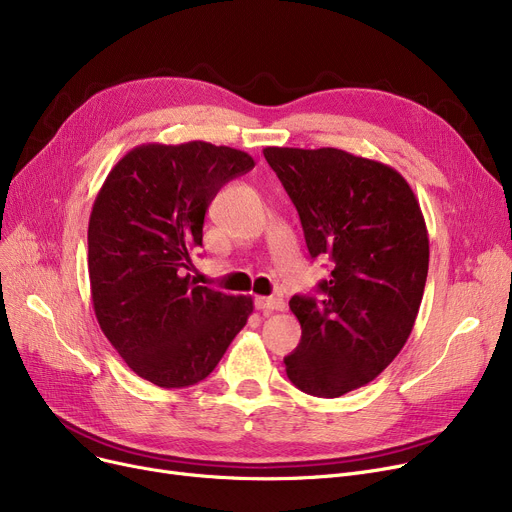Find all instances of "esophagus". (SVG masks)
<instances>
[{"label": "esophagus", "instance_id": "obj_1", "mask_svg": "<svg viewBox=\"0 0 512 512\" xmlns=\"http://www.w3.org/2000/svg\"><path fill=\"white\" fill-rule=\"evenodd\" d=\"M255 307L263 313H272V311H284L286 305L282 299H276V297H257Z\"/></svg>", "mask_w": 512, "mask_h": 512}]
</instances>
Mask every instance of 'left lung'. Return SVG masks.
<instances>
[{
	"mask_svg": "<svg viewBox=\"0 0 512 512\" xmlns=\"http://www.w3.org/2000/svg\"><path fill=\"white\" fill-rule=\"evenodd\" d=\"M299 211L311 257L332 259L321 299L294 294L301 342L284 357L299 390L336 398L369 384L405 346L427 280L429 238L409 182L334 147H265Z\"/></svg>",
	"mask_w": 512,
	"mask_h": 512,
	"instance_id": "obj_1",
	"label": "left lung"
}]
</instances>
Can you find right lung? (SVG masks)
I'll use <instances>...</instances> for the list:
<instances>
[{"mask_svg":"<svg viewBox=\"0 0 512 512\" xmlns=\"http://www.w3.org/2000/svg\"><path fill=\"white\" fill-rule=\"evenodd\" d=\"M249 153L205 141L139 145L107 174L89 220V280L99 326L126 365L159 388L215 369L253 313L251 297L197 286L184 270L203 247L205 211L253 170Z\"/></svg>","mask_w":512,"mask_h":512,"instance_id":"1","label":"right lung"}]
</instances>
